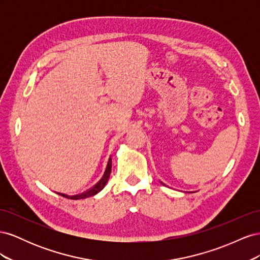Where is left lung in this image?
Masks as SVG:
<instances>
[{
    "instance_id": "obj_1",
    "label": "left lung",
    "mask_w": 260,
    "mask_h": 260,
    "mask_svg": "<svg viewBox=\"0 0 260 260\" xmlns=\"http://www.w3.org/2000/svg\"><path fill=\"white\" fill-rule=\"evenodd\" d=\"M161 183H162V182H161Z\"/></svg>"
}]
</instances>
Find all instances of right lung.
Wrapping results in <instances>:
<instances>
[{"mask_svg":"<svg viewBox=\"0 0 260 260\" xmlns=\"http://www.w3.org/2000/svg\"><path fill=\"white\" fill-rule=\"evenodd\" d=\"M111 171H112V157H109L108 159V162H107V166H106V170L104 172L103 177H102V179L99 181V182L92 186L91 188H89L88 191H85L81 194H78V195H74V196H68L66 194H60V193H57L59 195H61L62 198H66V199H70V200H81V199H86V198H90V196H93L98 194L100 191H102L104 188L105 184L107 183V181L109 179V175H111Z\"/></svg>","mask_w":260,"mask_h":260,"instance_id":"1","label":"right lung"}]
</instances>
